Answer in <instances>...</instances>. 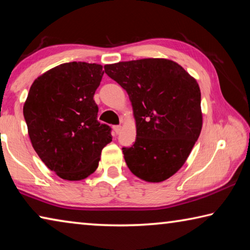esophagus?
<instances>
[{"label": "esophagus", "instance_id": "obj_1", "mask_svg": "<svg viewBox=\"0 0 250 250\" xmlns=\"http://www.w3.org/2000/svg\"><path fill=\"white\" fill-rule=\"evenodd\" d=\"M113 131H115V132L118 134L121 131V125H115L113 126Z\"/></svg>", "mask_w": 250, "mask_h": 250}]
</instances>
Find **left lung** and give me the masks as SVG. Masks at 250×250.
<instances>
[{
	"label": "left lung",
	"mask_w": 250,
	"mask_h": 250,
	"mask_svg": "<svg viewBox=\"0 0 250 250\" xmlns=\"http://www.w3.org/2000/svg\"><path fill=\"white\" fill-rule=\"evenodd\" d=\"M128 92L137 124L132 146L122 147L135 176L162 182L180 170L200 137L203 118L198 83L183 67L164 58L105 65Z\"/></svg>",
	"instance_id": "8db88e82"
}]
</instances>
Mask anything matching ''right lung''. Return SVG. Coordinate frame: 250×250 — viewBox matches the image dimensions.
I'll use <instances>...</instances> for the list:
<instances>
[{"label":"right lung","mask_w":250,"mask_h":250,"mask_svg":"<svg viewBox=\"0 0 250 250\" xmlns=\"http://www.w3.org/2000/svg\"><path fill=\"white\" fill-rule=\"evenodd\" d=\"M103 66L71 62L35 79L24 104L32 146L50 171L67 181L86 179L98 167L111 128L97 120L94 95Z\"/></svg>","instance_id":"add662e5"}]
</instances>
